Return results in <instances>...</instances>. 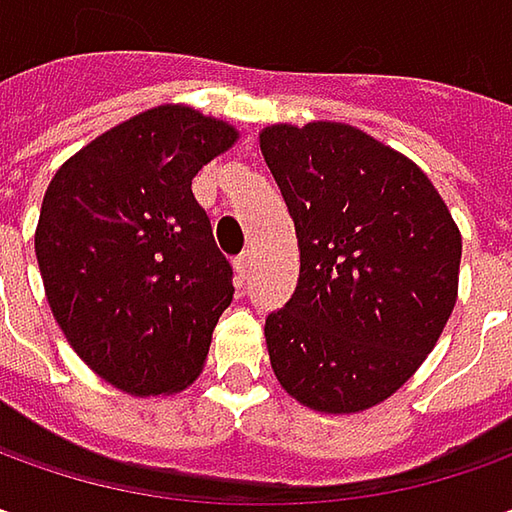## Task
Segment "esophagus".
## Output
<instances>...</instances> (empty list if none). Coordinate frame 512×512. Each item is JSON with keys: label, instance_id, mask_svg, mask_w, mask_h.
Here are the masks:
<instances>
[{"label": "esophagus", "instance_id": "1", "mask_svg": "<svg viewBox=\"0 0 512 512\" xmlns=\"http://www.w3.org/2000/svg\"><path fill=\"white\" fill-rule=\"evenodd\" d=\"M233 267H236L239 279L245 282L247 276H250V267H253V259H250V253H242V256H236V262H233Z\"/></svg>", "mask_w": 512, "mask_h": 512}]
</instances>
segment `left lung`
I'll return each instance as SVG.
<instances>
[{"label": "left lung", "instance_id": "obj_1", "mask_svg": "<svg viewBox=\"0 0 512 512\" xmlns=\"http://www.w3.org/2000/svg\"><path fill=\"white\" fill-rule=\"evenodd\" d=\"M259 148L299 239V285L265 319L273 373L319 413L367 410L439 342L462 233L422 170L362 130L273 125Z\"/></svg>", "mask_w": 512, "mask_h": 512}]
</instances>
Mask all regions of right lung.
Masks as SVG:
<instances>
[{
	"mask_svg": "<svg viewBox=\"0 0 512 512\" xmlns=\"http://www.w3.org/2000/svg\"><path fill=\"white\" fill-rule=\"evenodd\" d=\"M239 133L185 105L96 136L50 179L36 262L79 359L130 396L185 390L233 302L193 176Z\"/></svg>",
	"mask_w": 512,
	"mask_h": 512,
	"instance_id": "1",
	"label": "right lung"
}]
</instances>
